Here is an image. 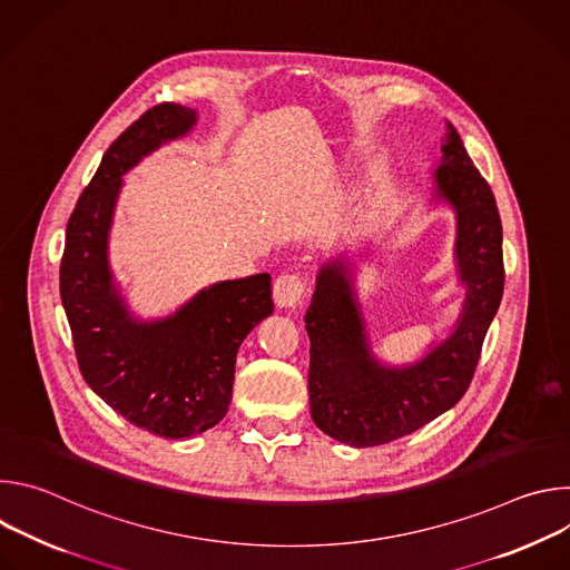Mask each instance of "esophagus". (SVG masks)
<instances>
[{"instance_id": "esophagus-1", "label": "esophagus", "mask_w": 570, "mask_h": 570, "mask_svg": "<svg viewBox=\"0 0 570 570\" xmlns=\"http://www.w3.org/2000/svg\"><path fill=\"white\" fill-rule=\"evenodd\" d=\"M304 293H306L304 279L293 273L279 275L273 284V297L279 308H295L297 304H302Z\"/></svg>"}]
</instances>
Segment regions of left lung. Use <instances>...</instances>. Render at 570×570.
Segmentation results:
<instances>
[{
	"mask_svg": "<svg viewBox=\"0 0 570 570\" xmlns=\"http://www.w3.org/2000/svg\"><path fill=\"white\" fill-rule=\"evenodd\" d=\"M433 185L435 200L455 212V268L466 288L453 332L415 363H381L370 345L352 264L343 255L322 264L304 315L311 417L322 433L356 449L411 435L453 409L473 379L503 297L499 207L449 121Z\"/></svg>",
	"mask_w": 570,
	"mask_h": 570,
	"instance_id": "obj_1",
	"label": "left lung"
}]
</instances>
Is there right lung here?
I'll use <instances>...</instances> for the list:
<instances>
[{
	"label": "right lung",
	"mask_w": 570,
	"mask_h": 570,
	"mask_svg": "<svg viewBox=\"0 0 570 570\" xmlns=\"http://www.w3.org/2000/svg\"><path fill=\"white\" fill-rule=\"evenodd\" d=\"M198 112L159 104L106 150L69 216L60 262V299L86 383L130 424L183 440L216 426L232 401L236 352L273 313L271 275L216 282L176 313H130L108 259L124 176L141 157L191 132Z\"/></svg>",
	"instance_id": "right-lung-1"
}]
</instances>
